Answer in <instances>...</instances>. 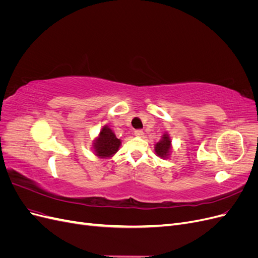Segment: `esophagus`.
Returning a JSON list of instances; mask_svg holds the SVG:
<instances>
[{"instance_id": "1", "label": "esophagus", "mask_w": 258, "mask_h": 258, "mask_svg": "<svg viewBox=\"0 0 258 258\" xmlns=\"http://www.w3.org/2000/svg\"><path fill=\"white\" fill-rule=\"evenodd\" d=\"M135 136H137V137H142V136H143V131H142L141 129L135 130Z\"/></svg>"}]
</instances>
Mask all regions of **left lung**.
Segmentation results:
<instances>
[{"label": "left lung", "instance_id": "1", "mask_svg": "<svg viewBox=\"0 0 258 258\" xmlns=\"http://www.w3.org/2000/svg\"><path fill=\"white\" fill-rule=\"evenodd\" d=\"M171 150V140L168 135H163L160 141L156 144L155 146V152L157 154L159 157L161 158H166L169 155Z\"/></svg>", "mask_w": 258, "mask_h": 258}]
</instances>
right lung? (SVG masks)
<instances>
[{
    "mask_svg": "<svg viewBox=\"0 0 258 258\" xmlns=\"http://www.w3.org/2000/svg\"><path fill=\"white\" fill-rule=\"evenodd\" d=\"M120 146V140L117 139L114 132L108 128L103 127L100 131L98 139L93 143L96 155L100 158H106L113 156Z\"/></svg>",
    "mask_w": 258,
    "mask_h": 258,
    "instance_id": "add662e5",
    "label": "right lung"
}]
</instances>
